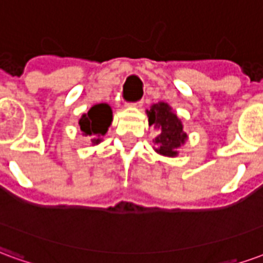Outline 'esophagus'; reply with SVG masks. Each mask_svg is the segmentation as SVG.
<instances>
[{
  "label": "esophagus",
  "mask_w": 263,
  "mask_h": 263,
  "mask_svg": "<svg viewBox=\"0 0 263 263\" xmlns=\"http://www.w3.org/2000/svg\"><path fill=\"white\" fill-rule=\"evenodd\" d=\"M134 105H135V107H142L143 100H139V101H137V103H134Z\"/></svg>",
  "instance_id": "esophagus-1"
}]
</instances>
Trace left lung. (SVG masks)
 I'll return each instance as SVG.
<instances>
[{
    "instance_id": "8db88e82",
    "label": "left lung",
    "mask_w": 263,
    "mask_h": 263,
    "mask_svg": "<svg viewBox=\"0 0 263 263\" xmlns=\"http://www.w3.org/2000/svg\"><path fill=\"white\" fill-rule=\"evenodd\" d=\"M148 118L149 125L160 129L159 135L155 138L158 146L156 152L166 156H176L177 149L187 139V134L183 131L182 121L165 103L154 104L148 111Z\"/></svg>"
}]
</instances>
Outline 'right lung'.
<instances>
[{"label": "right lung", "instance_id": "1", "mask_svg": "<svg viewBox=\"0 0 263 263\" xmlns=\"http://www.w3.org/2000/svg\"><path fill=\"white\" fill-rule=\"evenodd\" d=\"M112 121V111L108 104H97L90 108V111L84 114L79 121V125L83 134L91 139V142H101V135H104L108 129L109 124Z\"/></svg>", "mask_w": 263, "mask_h": 263}]
</instances>
